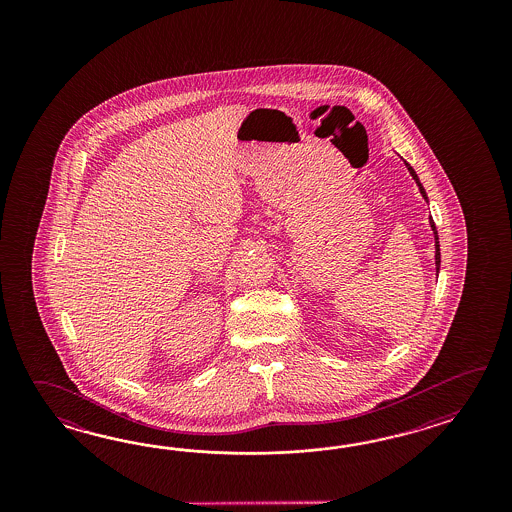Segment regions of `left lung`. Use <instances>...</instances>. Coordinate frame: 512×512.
Here are the masks:
<instances>
[{"mask_svg": "<svg viewBox=\"0 0 512 512\" xmlns=\"http://www.w3.org/2000/svg\"><path fill=\"white\" fill-rule=\"evenodd\" d=\"M406 164V168H408V172L412 174V177L415 179V183H417V186H419V190H421V194H423V197L425 199H428L426 197L425 188H423V185H421V181H419V177H417V174H415L414 168L410 166L408 163ZM430 227H432V230H434V238H435V269H437V272H439V265H441V252H439V238H437V229H435V223L434 219L430 218Z\"/></svg>", "mask_w": 512, "mask_h": 512, "instance_id": "8db88e82", "label": "left lung"}]
</instances>
